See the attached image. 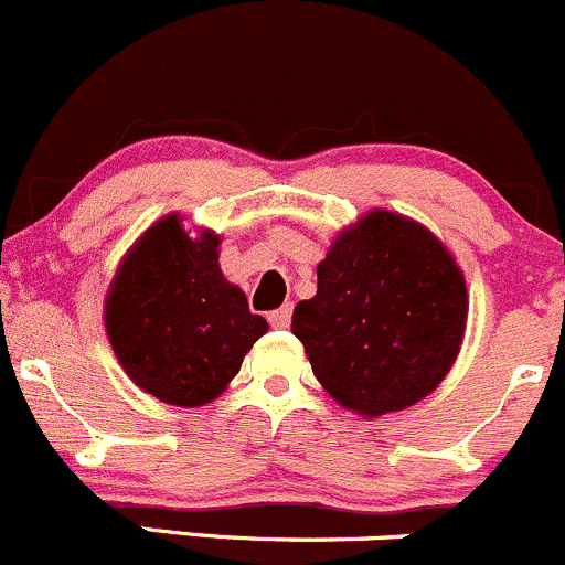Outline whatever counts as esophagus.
<instances>
[{
  "label": "esophagus",
  "mask_w": 565,
  "mask_h": 565,
  "mask_svg": "<svg viewBox=\"0 0 565 565\" xmlns=\"http://www.w3.org/2000/svg\"><path fill=\"white\" fill-rule=\"evenodd\" d=\"M290 312H294V307H290V305H285V307H280V310L269 312V323L275 326V329H288Z\"/></svg>",
  "instance_id": "1"
}]
</instances>
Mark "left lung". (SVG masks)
Listing matches in <instances>:
<instances>
[{
  "mask_svg": "<svg viewBox=\"0 0 565 565\" xmlns=\"http://www.w3.org/2000/svg\"><path fill=\"white\" fill-rule=\"evenodd\" d=\"M468 323L457 258L416 220L388 209L334 236L318 290L290 331L337 405L377 418L416 405L455 367Z\"/></svg>",
  "mask_w": 565,
  "mask_h": 565,
  "instance_id": "left-lung-1",
  "label": "left lung"
}]
</instances>
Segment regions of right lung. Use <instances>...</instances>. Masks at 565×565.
Listing matches in <instances>:
<instances>
[{
	"label": "right lung",
	"mask_w": 565,
	"mask_h": 565,
	"mask_svg": "<svg viewBox=\"0 0 565 565\" xmlns=\"http://www.w3.org/2000/svg\"><path fill=\"white\" fill-rule=\"evenodd\" d=\"M223 236L188 231L179 212L149 225L116 266L103 323L121 370L141 392L201 408L228 388L269 331L220 269Z\"/></svg>",
	"instance_id": "add662e5"
}]
</instances>
